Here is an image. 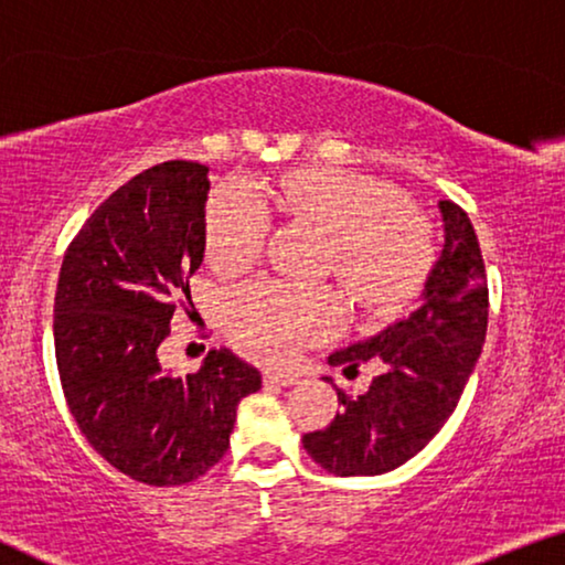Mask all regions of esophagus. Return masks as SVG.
Masks as SVG:
<instances>
[{"label": "esophagus", "mask_w": 565, "mask_h": 565, "mask_svg": "<svg viewBox=\"0 0 565 565\" xmlns=\"http://www.w3.org/2000/svg\"><path fill=\"white\" fill-rule=\"evenodd\" d=\"M266 385H281V388H289V385H297L299 377L291 373H266L264 375Z\"/></svg>", "instance_id": "1"}]
</instances>
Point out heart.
Returning <instances> with one entry per match:
<instances>
[{
	"label": "heart",
	"mask_w": 565,
	"mask_h": 565,
	"mask_svg": "<svg viewBox=\"0 0 565 565\" xmlns=\"http://www.w3.org/2000/svg\"><path fill=\"white\" fill-rule=\"evenodd\" d=\"M271 202L284 215L327 233V266L360 307L388 311L408 301L434 260L428 221L398 190L377 177L311 164L271 184L225 188L207 202L205 254L221 274H241L260 254ZM340 317V299L327 286L256 284L231 301V334L248 355L281 363L301 344L324 337Z\"/></svg>",
	"instance_id": "b5f03b06"
}]
</instances>
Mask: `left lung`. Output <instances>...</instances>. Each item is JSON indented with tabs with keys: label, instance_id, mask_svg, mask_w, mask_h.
Listing matches in <instances>:
<instances>
[{
	"label": "left lung",
	"instance_id": "obj_1",
	"mask_svg": "<svg viewBox=\"0 0 565 565\" xmlns=\"http://www.w3.org/2000/svg\"><path fill=\"white\" fill-rule=\"evenodd\" d=\"M444 248L426 276L418 307L367 340L327 358L344 373L377 358L381 375L365 395L337 388L334 420L305 434L317 465L340 477L398 469L441 431L475 370L487 334V276L477 233L451 200L439 202ZM332 383L330 377H324Z\"/></svg>",
	"mask_w": 565,
	"mask_h": 565
}]
</instances>
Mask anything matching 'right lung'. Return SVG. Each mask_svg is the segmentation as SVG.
<instances>
[{
	"mask_svg": "<svg viewBox=\"0 0 565 565\" xmlns=\"http://www.w3.org/2000/svg\"><path fill=\"white\" fill-rule=\"evenodd\" d=\"M207 172L174 159L121 184L73 238L55 291L57 373L75 424L108 465L154 487L215 467L241 398L260 388L258 370L225 348L188 375L157 355L205 258Z\"/></svg>",
	"mask_w": 565,
	"mask_h": 565,
	"instance_id": "add662e5",
	"label": "right lung"
}]
</instances>
